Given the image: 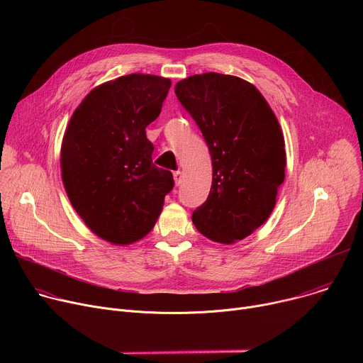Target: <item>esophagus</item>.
<instances>
[{
  "mask_svg": "<svg viewBox=\"0 0 363 363\" xmlns=\"http://www.w3.org/2000/svg\"><path fill=\"white\" fill-rule=\"evenodd\" d=\"M174 179H175V184L179 185L181 181H182V172L181 171H175L174 172Z\"/></svg>",
  "mask_w": 363,
  "mask_h": 363,
  "instance_id": "obj_1",
  "label": "esophagus"
}]
</instances>
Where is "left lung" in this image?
<instances>
[{"instance_id":"obj_1","label":"left lung","mask_w":363,"mask_h":363,"mask_svg":"<svg viewBox=\"0 0 363 363\" xmlns=\"http://www.w3.org/2000/svg\"><path fill=\"white\" fill-rule=\"evenodd\" d=\"M175 94L208 145L213 185L192 214L196 230L231 244L263 225L284 181V138L269 103L252 84L203 73L177 83Z\"/></svg>"}]
</instances>
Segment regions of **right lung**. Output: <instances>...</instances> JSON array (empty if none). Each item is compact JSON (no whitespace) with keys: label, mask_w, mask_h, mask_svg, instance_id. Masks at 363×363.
<instances>
[{"label":"right lung","mask_w":363,"mask_h":363,"mask_svg":"<svg viewBox=\"0 0 363 363\" xmlns=\"http://www.w3.org/2000/svg\"><path fill=\"white\" fill-rule=\"evenodd\" d=\"M171 80L129 74L93 89L74 111L62 145V178L86 225L130 244L157 223L172 174L152 162L146 126L161 113Z\"/></svg>","instance_id":"1"}]
</instances>
